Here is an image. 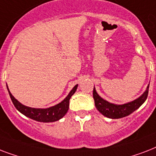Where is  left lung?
I'll return each mask as SVG.
<instances>
[{
  "mask_svg": "<svg viewBox=\"0 0 156 156\" xmlns=\"http://www.w3.org/2000/svg\"><path fill=\"white\" fill-rule=\"evenodd\" d=\"M149 85L142 95L136 100L123 104H115L104 100L96 92L95 87L93 90V98L95 100V108L100 113L108 118L119 119L129 116V114L137 110L139 107L145 102L148 95Z\"/></svg>",
  "mask_w": 156,
  "mask_h": 156,
  "instance_id": "obj_1",
  "label": "left lung"
}]
</instances>
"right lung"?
Wrapping results in <instances>:
<instances>
[{
	"mask_svg": "<svg viewBox=\"0 0 156 156\" xmlns=\"http://www.w3.org/2000/svg\"><path fill=\"white\" fill-rule=\"evenodd\" d=\"M78 86V84L74 86L73 89L70 90V92L68 94V95L61 103H59L54 106L50 107V108H30V107L23 105L13 97V95L9 90L8 86H7V89H8L9 94V96H10L13 105L21 113L29 118L35 120V121L48 123V122H54V121H59L67 113L69 110V100H70L71 96L75 93Z\"/></svg>",
	"mask_w": 156,
	"mask_h": 156,
	"instance_id": "right-lung-1",
	"label": "right lung"
}]
</instances>
